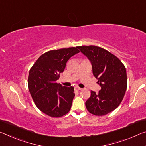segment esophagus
Instances as JSON below:
<instances>
[{"instance_id": "1", "label": "esophagus", "mask_w": 146, "mask_h": 146, "mask_svg": "<svg viewBox=\"0 0 146 146\" xmlns=\"http://www.w3.org/2000/svg\"><path fill=\"white\" fill-rule=\"evenodd\" d=\"M75 90H77V91H78V90H81L82 88H80V87L75 86Z\"/></svg>"}]
</instances>
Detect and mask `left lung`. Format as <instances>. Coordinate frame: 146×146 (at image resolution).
I'll return each instance as SVG.
<instances>
[{"instance_id": "1", "label": "left lung", "mask_w": 146, "mask_h": 146, "mask_svg": "<svg viewBox=\"0 0 146 146\" xmlns=\"http://www.w3.org/2000/svg\"><path fill=\"white\" fill-rule=\"evenodd\" d=\"M91 62L94 77L101 89L86 101L88 111L104 115L114 110L123 99L127 86L126 69L118 58L104 48L94 45L77 47Z\"/></svg>"}]
</instances>
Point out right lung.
<instances>
[{
    "instance_id": "right-lung-1",
    "label": "right lung",
    "mask_w": 146,
    "mask_h": 146,
    "mask_svg": "<svg viewBox=\"0 0 146 146\" xmlns=\"http://www.w3.org/2000/svg\"><path fill=\"white\" fill-rule=\"evenodd\" d=\"M77 47L49 50L37 60L30 69L28 86L35 105L44 114L60 117L70 110L74 88L56 83L68 60L80 51Z\"/></svg>"
}]
</instances>
